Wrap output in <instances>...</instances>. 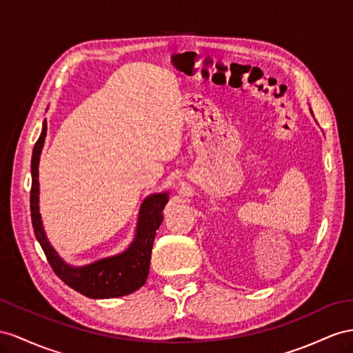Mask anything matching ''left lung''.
<instances>
[{"label": "left lung", "instance_id": "8db88e82", "mask_svg": "<svg viewBox=\"0 0 353 353\" xmlns=\"http://www.w3.org/2000/svg\"><path fill=\"white\" fill-rule=\"evenodd\" d=\"M310 113H312V110H310ZM312 114H313V113H312Z\"/></svg>", "mask_w": 353, "mask_h": 353}]
</instances>
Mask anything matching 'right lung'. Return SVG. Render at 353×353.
I'll list each match as a JSON object with an SVG mask.
<instances>
[{
	"mask_svg": "<svg viewBox=\"0 0 353 353\" xmlns=\"http://www.w3.org/2000/svg\"><path fill=\"white\" fill-rule=\"evenodd\" d=\"M46 131L48 123L44 119L41 134L35 143L31 159V221L35 237H37L52 270L65 285L88 298H94V300L132 294L148 280L153 240H155L157 231L164 219L162 210L168 203L170 194L157 192L144 198L139 210L134 240L121 254L101 258L86 265H71L65 263L48 240L40 214L39 164L44 140H46Z\"/></svg>",
	"mask_w": 353,
	"mask_h": 353,
	"instance_id": "obj_1",
	"label": "right lung"
}]
</instances>
